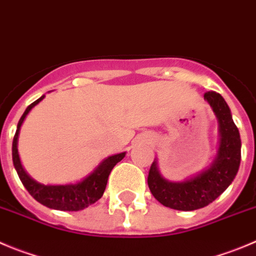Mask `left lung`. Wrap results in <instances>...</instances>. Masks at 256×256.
Here are the masks:
<instances>
[{
  "label": "left lung",
  "mask_w": 256,
  "mask_h": 256,
  "mask_svg": "<svg viewBox=\"0 0 256 256\" xmlns=\"http://www.w3.org/2000/svg\"><path fill=\"white\" fill-rule=\"evenodd\" d=\"M204 98L210 103L220 123V147L218 157L208 171L188 181L168 182L158 174L156 162L148 172V187L158 202L180 211L202 208L215 201L235 178L242 160V140L230 109L216 92H206Z\"/></svg>",
  "instance_id": "obj_1"
}]
</instances>
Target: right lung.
Listing matches in <instances>:
<instances>
[{"label":"right lung","mask_w":256,"mask_h":256,"mask_svg":"<svg viewBox=\"0 0 256 256\" xmlns=\"http://www.w3.org/2000/svg\"><path fill=\"white\" fill-rule=\"evenodd\" d=\"M42 96L31 103L30 106L26 108L22 116L18 120L17 124V130L14 133V142H12V160H14V166L16 168L17 174L20 177L21 182L28 190V194L34 197V198L40 202L41 205L46 206V208H54V210L60 211H79L84 210L92 204L96 202L102 196H103L104 191H106V182H108V177L110 174L112 170L116 166V163L120 162L124 158L126 153H119V154H114L104 160L103 162L98 166V168L93 172V174L88 176L86 178L82 180V182L76 184H62V186H45V184H38L34 181L32 178L28 176L25 171H24L22 166H21L20 158H18V152H17V138H18V132H20L21 124H22L24 119L28 116V112L36 106L40 100L44 99Z\"/></svg>","instance_id":"obj_1"}]
</instances>
